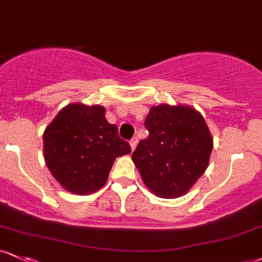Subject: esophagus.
<instances>
[{"instance_id": "obj_1", "label": "esophagus", "mask_w": 262, "mask_h": 262, "mask_svg": "<svg viewBox=\"0 0 262 262\" xmlns=\"http://www.w3.org/2000/svg\"><path fill=\"white\" fill-rule=\"evenodd\" d=\"M138 138H132L130 139V141H129V144H130V147H132V150H134L135 147H137V145H138Z\"/></svg>"}]
</instances>
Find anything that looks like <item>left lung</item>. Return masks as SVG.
Segmentation results:
<instances>
[{"label":"left lung","mask_w":262,"mask_h":262,"mask_svg":"<svg viewBox=\"0 0 262 262\" xmlns=\"http://www.w3.org/2000/svg\"><path fill=\"white\" fill-rule=\"evenodd\" d=\"M149 137L132 154L147 188L174 199L195 184L209 165L212 137L203 116L188 106L160 105L144 122Z\"/></svg>","instance_id":"8db88e82"}]
</instances>
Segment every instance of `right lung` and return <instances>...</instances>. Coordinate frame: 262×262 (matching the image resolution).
<instances>
[{
  "label": "right lung",
  "instance_id": "obj_1",
  "mask_svg": "<svg viewBox=\"0 0 262 262\" xmlns=\"http://www.w3.org/2000/svg\"><path fill=\"white\" fill-rule=\"evenodd\" d=\"M99 105L73 103L61 110L43 133L46 166L71 193L85 195L105 185L116 157L130 154Z\"/></svg>",
  "mask_w": 262,
  "mask_h": 262
}]
</instances>
